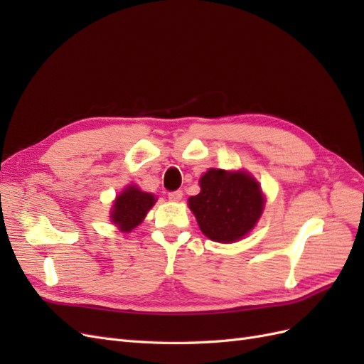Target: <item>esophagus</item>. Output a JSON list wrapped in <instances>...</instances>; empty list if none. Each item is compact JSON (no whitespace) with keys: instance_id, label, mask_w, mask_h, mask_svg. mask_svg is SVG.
I'll list each match as a JSON object with an SVG mask.
<instances>
[{"instance_id":"1","label":"esophagus","mask_w":364,"mask_h":364,"mask_svg":"<svg viewBox=\"0 0 364 364\" xmlns=\"http://www.w3.org/2000/svg\"><path fill=\"white\" fill-rule=\"evenodd\" d=\"M182 197H183V193H182L181 190L168 193V199H170L171 202H179V200L182 199Z\"/></svg>"}]
</instances>
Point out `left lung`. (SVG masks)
<instances>
[{
    "label": "left lung",
    "mask_w": 364,
    "mask_h": 364,
    "mask_svg": "<svg viewBox=\"0 0 364 364\" xmlns=\"http://www.w3.org/2000/svg\"><path fill=\"white\" fill-rule=\"evenodd\" d=\"M188 205L202 232L218 243H232L255 226L264 197L252 176L211 168L200 179V193Z\"/></svg>",
    "instance_id": "left-lung-1"
}]
</instances>
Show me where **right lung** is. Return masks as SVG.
<instances>
[{
	"mask_svg": "<svg viewBox=\"0 0 364 364\" xmlns=\"http://www.w3.org/2000/svg\"><path fill=\"white\" fill-rule=\"evenodd\" d=\"M155 202L156 199L151 194L139 191L135 186H129L117 197L111 214L112 222L123 232H130L142 222Z\"/></svg>",
	"mask_w": 364,
	"mask_h": 364,
	"instance_id": "add662e5",
	"label": "right lung"
}]
</instances>
